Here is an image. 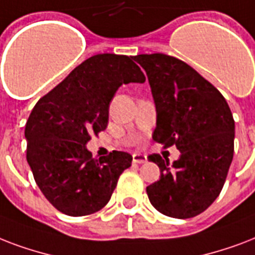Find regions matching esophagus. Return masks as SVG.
I'll return each instance as SVG.
<instances>
[{
    "label": "esophagus",
    "mask_w": 255,
    "mask_h": 255,
    "mask_svg": "<svg viewBox=\"0 0 255 255\" xmlns=\"http://www.w3.org/2000/svg\"><path fill=\"white\" fill-rule=\"evenodd\" d=\"M133 162L134 163H145L147 162V157L143 154H133Z\"/></svg>",
    "instance_id": "obj_1"
}]
</instances>
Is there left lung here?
Listing matches in <instances>:
<instances>
[{"label":"left lung","mask_w":255,"mask_h":255,"mask_svg":"<svg viewBox=\"0 0 255 255\" xmlns=\"http://www.w3.org/2000/svg\"><path fill=\"white\" fill-rule=\"evenodd\" d=\"M134 61L146 72L157 110L153 139L175 145L179 158L169 163L149 155L161 171L146 187L150 202L173 218L205 212L220 195L234 154L236 126L224 96L194 69L175 57L138 54Z\"/></svg>","instance_id":"1"}]
</instances>
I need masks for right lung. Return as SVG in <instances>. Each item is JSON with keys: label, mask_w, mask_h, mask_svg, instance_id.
Masks as SVG:
<instances>
[{"label": "right lung", "mask_w": 255, "mask_h": 255, "mask_svg": "<svg viewBox=\"0 0 255 255\" xmlns=\"http://www.w3.org/2000/svg\"><path fill=\"white\" fill-rule=\"evenodd\" d=\"M134 57L97 54L78 65L43 96L25 126L26 159L35 183L66 216H89L109 202L133 157L125 151L96 159L86 149L92 134L106 129L109 106L122 84H143Z\"/></svg>", "instance_id": "obj_1"}]
</instances>
